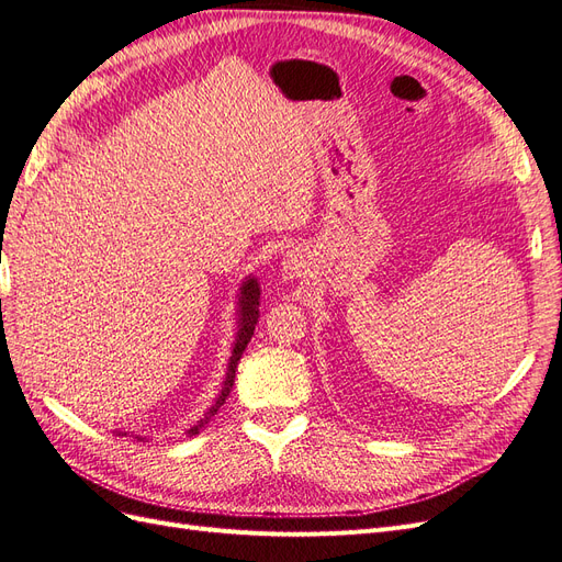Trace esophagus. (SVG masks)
<instances>
[{
	"label": "esophagus",
	"mask_w": 562,
	"mask_h": 562,
	"mask_svg": "<svg viewBox=\"0 0 562 562\" xmlns=\"http://www.w3.org/2000/svg\"><path fill=\"white\" fill-rule=\"evenodd\" d=\"M310 255L295 248V250H288L285 258L281 260V277L283 281H293V279H304L310 274Z\"/></svg>",
	"instance_id": "1"
}]
</instances>
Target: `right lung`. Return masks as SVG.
Listing matches in <instances>:
<instances>
[{
	"instance_id": "obj_1",
	"label": "right lung",
	"mask_w": 562,
	"mask_h": 562,
	"mask_svg": "<svg viewBox=\"0 0 562 562\" xmlns=\"http://www.w3.org/2000/svg\"><path fill=\"white\" fill-rule=\"evenodd\" d=\"M236 314H239V321H236V323H239V328H236V339H234V347H232V356H229V363H227V375H225L223 389H220V394H217L215 403L209 407V413H203V417L194 424V427L184 431L187 436H196L203 427H206L211 417L217 415V411L223 407L225 398L229 396L234 378H236V366H239L241 353L246 351L250 337H252L255 323H258V318H260V283L255 277H246V281L241 283V288H239V310H236ZM122 436H126V434H122ZM135 438L145 440L140 436H135Z\"/></svg>"
}]
</instances>
